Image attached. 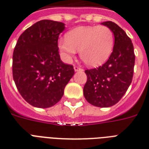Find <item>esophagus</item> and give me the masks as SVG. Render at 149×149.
<instances>
[{"label": "esophagus", "instance_id": "1", "mask_svg": "<svg viewBox=\"0 0 149 149\" xmlns=\"http://www.w3.org/2000/svg\"><path fill=\"white\" fill-rule=\"evenodd\" d=\"M74 70L75 71H79V70H83L82 68H79V67H78V66H75L74 67Z\"/></svg>", "mask_w": 149, "mask_h": 149}]
</instances>
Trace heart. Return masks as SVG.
Here are the masks:
<instances>
[{
  "label": "heart",
  "instance_id": "b5f03b06",
  "mask_svg": "<svg viewBox=\"0 0 149 149\" xmlns=\"http://www.w3.org/2000/svg\"><path fill=\"white\" fill-rule=\"evenodd\" d=\"M113 41V32L108 26H80L60 38L58 47L66 62H70L79 51L80 58L87 65L96 67L111 54Z\"/></svg>",
  "mask_w": 149,
  "mask_h": 149
}]
</instances>
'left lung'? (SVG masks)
<instances>
[{
    "label": "left lung",
    "instance_id": "8db88e82",
    "mask_svg": "<svg viewBox=\"0 0 149 149\" xmlns=\"http://www.w3.org/2000/svg\"><path fill=\"white\" fill-rule=\"evenodd\" d=\"M102 24L109 27L114 35L113 52L104 65L84 71L87 81L83 92L90 104L108 108L120 101L130 86L135 55L131 38L121 27L112 21Z\"/></svg>",
    "mask_w": 149,
    "mask_h": 149
}]
</instances>
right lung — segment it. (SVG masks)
Returning <instances> with one entry per match:
<instances>
[{
  "label": "right lung",
  "instance_id": "obj_1",
  "mask_svg": "<svg viewBox=\"0 0 149 149\" xmlns=\"http://www.w3.org/2000/svg\"><path fill=\"white\" fill-rule=\"evenodd\" d=\"M65 24L42 20L18 38L13 56V75L18 92L33 106L47 108L60 101L74 74L60 58L58 36Z\"/></svg>",
  "mask_w": 149,
  "mask_h": 149
}]
</instances>
